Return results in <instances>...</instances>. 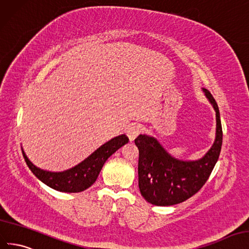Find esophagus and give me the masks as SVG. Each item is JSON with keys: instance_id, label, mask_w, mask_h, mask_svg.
<instances>
[{"instance_id": "obj_1", "label": "esophagus", "mask_w": 249, "mask_h": 249, "mask_svg": "<svg viewBox=\"0 0 249 249\" xmlns=\"http://www.w3.org/2000/svg\"><path fill=\"white\" fill-rule=\"evenodd\" d=\"M141 132V126L139 124H131L128 128H127V137L129 138L130 141H133L136 139Z\"/></svg>"}]
</instances>
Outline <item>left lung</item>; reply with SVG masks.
Segmentation results:
<instances>
[{"label": "left lung", "instance_id": "8db88e82", "mask_svg": "<svg viewBox=\"0 0 249 249\" xmlns=\"http://www.w3.org/2000/svg\"><path fill=\"white\" fill-rule=\"evenodd\" d=\"M202 91L216 111L215 141L202 158L176 159L148 134H140L134 140L139 149V188L149 203L167 207L189 199L207 182L216 165L222 146L221 120L215 99L207 89Z\"/></svg>", "mask_w": 249, "mask_h": 249}]
</instances>
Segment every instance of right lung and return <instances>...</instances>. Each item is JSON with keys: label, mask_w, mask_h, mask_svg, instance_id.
<instances>
[{"label": "right lung", "mask_w": 249, "mask_h": 249, "mask_svg": "<svg viewBox=\"0 0 249 249\" xmlns=\"http://www.w3.org/2000/svg\"><path fill=\"white\" fill-rule=\"evenodd\" d=\"M128 141L129 139L126 137V134H120L116 138H112L79 164L61 172L47 171L36 167L28 159L23 148L22 152L27 166L41 182L56 191L78 193L87 190L96 181L105 161L119 148L128 143Z\"/></svg>", "instance_id": "1"}]
</instances>
